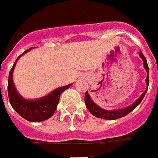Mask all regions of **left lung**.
<instances>
[{
    "label": "left lung",
    "instance_id": "1",
    "mask_svg": "<svg viewBox=\"0 0 158 158\" xmlns=\"http://www.w3.org/2000/svg\"><path fill=\"white\" fill-rule=\"evenodd\" d=\"M139 56L142 58V60L143 61V67L146 69V71L148 73V76L146 77V84H147V88L144 90V92L142 94V96L136 100L134 103H132L130 106L123 108V109H119V110H106L104 109H102L101 107H99L98 105H96L94 102L92 101L91 98L89 95L88 94V92H86L85 94V97H84V101H85V105H86L87 109L89 110V111L91 113L93 116H96L98 118H102V119H106V120H115V119H118L121 118L123 116H125L126 115H128L129 113H131V111L133 110L134 109H136V107L140 104V102L143 99V97L145 96L146 92L148 90V87H149V67H148V63L146 61V58L143 55V53L140 51Z\"/></svg>",
    "mask_w": 158,
    "mask_h": 158
}]
</instances>
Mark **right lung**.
Listing matches in <instances>:
<instances>
[{"instance_id": "obj_1", "label": "right lung", "mask_w": 158, "mask_h": 158, "mask_svg": "<svg viewBox=\"0 0 158 158\" xmlns=\"http://www.w3.org/2000/svg\"><path fill=\"white\" fill-rule=\"evenodd\" d=\"M31 48L27 49L24 53H22L20 56L15 60V64L13 65L11 70L8 76V82H7V93L10 104L13 109L17 112L20 116L29 122H42L50 118L55 111L56 110L57 104L59 102L60 96L62 92L66 90L71 86L69 84L66 86L57 88L51 93L47 96L41 97L35 100H27L23 98L16 90L14 81H13V71L15 67L18 59L22 56L23 54L29 51Z\"/></svg>"}]
</instances>
